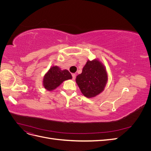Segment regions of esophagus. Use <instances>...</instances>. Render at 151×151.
<instances>
[{"label": "esophagus", "mask_w": 151, "mask_h": 151, "mask_svg": "<svg viewBox=\"0 0 151 151\" xmlns=\"http://www.w3.org/2000/svg\"><path fill=\"white\" fill-rule=\"evenodd\" d=\"M76 74H72V79L73 80H75V79H76Z\"/></svg>", "instance_id": "esophagus-1"}]
</instances>
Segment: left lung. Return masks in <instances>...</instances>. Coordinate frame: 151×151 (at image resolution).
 Here are the masks:
<instances>
[{"label":"left lung","instance_id":"left-lung-1","mask_svg":"<svg viewBox=\"0 0 151 151\" xmlns=\"http://www.w3.org/2000/svg\"><path fill=\"white\" fill-rule=\"evenodd\" d=\"M76 81L84 96L94 98L103 92L106 85L108 74L106 68L98 59L88 60Z\"/></svg>","mask_w":151,"mask_h":151}]
</instances>
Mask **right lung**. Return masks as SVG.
Wrapping results in <instances>:
<instances>
[{
    "instance_id": "add662e5",
    "label": "right lung",
    "mask_w": 151,
    "mask_h": 151,
    "mask_svg": "<svg viewBox=\"0 0 151 151\" xmlns=\"http://www.w3.org/2000/svg\"><path fill=\"white\" fill-rule=\"evenodd\" d=\"M72 78L71 74L67 70H61V68L57 65L52 66L45 74L43 85L45 89L49 91H52L60 86L63 81Z\"/></svg>"
}]
</instances>
